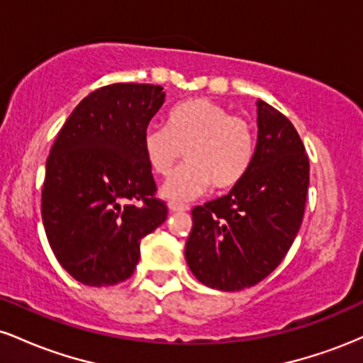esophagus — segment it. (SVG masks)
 <instances>
[{"label":"esophagus","instance_id":"obj_1","mask_svg":"<svg viewBox=\"0 0 363 363\" xmlns=\"http://www.w3.org/2000/svg\"><path fill=\"white\" fill-rule=\"evenodd\" d=\"M169 210L174 211V213H177V211H187V210H189V206L182 205V203H174V201H170V203H169Z\"/></svg>","mask_w":363,"mask_h":363}]
</instances>
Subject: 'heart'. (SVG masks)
I'll list each match as a JSON object with an SVG mask.
<instances>
[{"mask_svg":"<svg viewBox=\"0 0 363 363\" xmlns=\"http://www.w3.org/2000/svg\"><path fill=\"white\" fill-rule=\"evenodd\" d=\"M143 152L158 176H169L182 152L187 164L162 187L170 201H187L213 184L225 191L239 184L256 152L252 124L210 99L177 104L167 126H150L143 133Z\"/></svg>","mask_w":363,"mask_h":363,"instance_id":"obj_1","label":"heart"}]
</instances>
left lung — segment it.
Instances as JSON below:
<instances>
[{
  "label": "left lung",
  "mask_w": 363,
  "mask_h": 363,
  "mask_svg": "<svg viewBox=\"0 0 363 363\" xmlns=\"http://www.w3.org/2000/svg\"><path fill=\"white\" fill-rule=\"evenodd\" d=\"M257 145L247 174L230 193L193 208L186 261L203 285L237 291L264 280L301 228L309 157L280 111L257 101Z\"/></svg>",
  "instance_id": "8db88e82"
}]
</instances>
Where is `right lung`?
Listing matches in <instances>:
<instances>
[{
	"mask_svg": "<svg viewBox=\"0 0 363 363\" xmlns=\"http://www.w3.org/2000/svg\"><path fill=\"white\" fill-rule=\"evenodd\" d=\"M162 90L114 83L91 91L66 119L45 162V235L60 264L83 285L128 280L141 239L167 218L143 152Z\"/></svg>",
	"mask_w": 363,
	"mask_h": 363,
	"instance_id": "1",
	"label": "right lung"
}]
</instances>
